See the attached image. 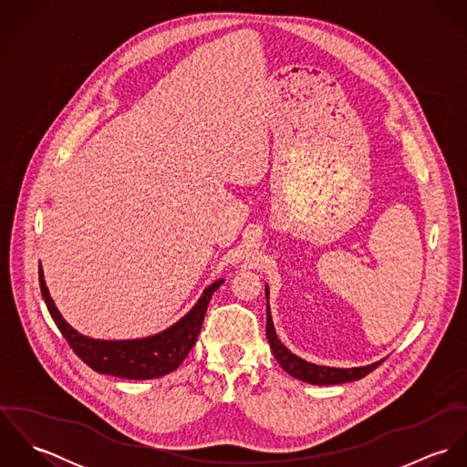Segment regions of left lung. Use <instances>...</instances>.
<instances>
[{"instance_id": "1", "label": "left lung", "mask_w": 467, "mask_h": 467, "mask_svg": "<svg viewBox=\"0 0 467 467\" xmlns=\"http://www.w3.org/2000/svg\"><path fill=\"white\" fill-rule=\"evenodd\" d=\"M269 295L266 285V298ZM266 336L269 341V347L273 350L275 359L280 363V367L293 378L311 383V385H339V383H348V381H358L361 378H365L367 374H370L374 368H378V365H381L385 359L376 361L372 365L367 367H354V368H334V367H322V365H315L309 363L298 356H295L293 352H289V348L284 347V343L276 337L275 327H273V320H271V313H269V304H267L266 315Z\"/></svg>"}]
</instances>
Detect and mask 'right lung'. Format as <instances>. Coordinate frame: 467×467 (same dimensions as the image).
<instances>
[{"label": "right lung", "mask_w": 467, "mask_h": 467, "mask_svg": "<svg viewBox=\"0 0 467 467\" xmlns=\"http://www.w3.org/2000/svg\"><path fill=\"white\" fill-rule=\"evenodd\" d=\"M223 282L224 280L219 278L208 285L191 313L167 331L141 339L106 341L82 336L67 326L48 293L43 271H39V284L47 307L73 352L95 372L124 379H156L176 370L196 345L208 302Z\"/></svg>", "instance_id": "add662e5"}]
</instances>
